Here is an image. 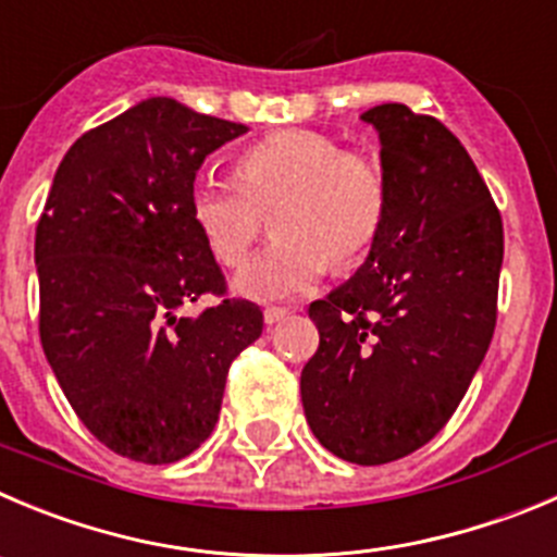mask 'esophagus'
Returning <instances> with one entry per match:
<instances>
[{"label":"esophagus","mask_w":557,"mask_h":557,"mask_svg":"<svg viewBox=\"0 0 557 557\" xmlns=\"http://www.w3.org/2000/svg\"><path fill=\"white\" fill-rule=\"evenodd\" d=\"M283 319H288V310H285V308H267V310H263V321H267V326L280 324Z\"/></svg>","instance_id":"esophagus-1"}]
</instances>
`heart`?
<instances>
[{
  "label": "heart",
  "instance_id": "heart-1",
  "mask_svg": "<svg viewBox=\"0 0 557 557\" xmlns=\"http://www.w3.org/2000/svg\"><path fill=\"white\" fill-rule=\"evenodd\" d=\"M277 202L269 244L233 277L236 294L280 302L308 294L330 269L357 261L379 236L387 184L376 161L343 150L326 134L288 132L249 145L236 178L200 175L189 214L216 261L238 267L261 227V208Z\"/></svg>",
  "mask_w": 557,
  "mask_h": 557
}]
</instances>
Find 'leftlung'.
I'll return each instance as SVG.
<instances>
[{
    "instance_id": "obj_1",
    "label": "left lung",
    "mask_w": 557,
    "mask_h": 557,
    "mask_svg": "<svg viewBox=\"0 0 557 557\" xmlns=\"http://www.w3.org/2000/svg\"><path fill=\"white\" fill-rule=\"evenodd\" d=\"M382 145L387 211L366 263L310 305L319 351L302 368L315 440L351 465H387L440 434L497 321L503 220L465 145L429 114H360Z\"/></svg>"
}]
</instances>
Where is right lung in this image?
<instances>
[{"label":"right lung","mask_w":557,"mask_h":557,"mask_svg":"<svg viewBox=\"0 0 557 557\" xmlns=\"http://www.w3.org/2000/svg\"><path fill=\"white\" fill-rule=\"evenodd\" d=\"M242 123L168 96L82 134L35 231L40 343L82 423L126 459L170 465L220 420L231 362L263 332L247 299L184 315L225 277L189 214L208 153Z\"/></svg>","instance_id":"obj_1"}]
</instances>
